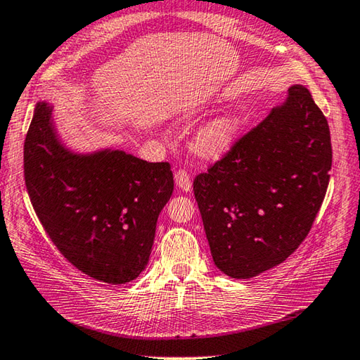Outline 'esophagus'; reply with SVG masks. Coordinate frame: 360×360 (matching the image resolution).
Here are the masks:
<instances>
[{
    "instance_id": "obj_1",
    "label": "esophagus",
    "mask_w": 360,
    "mask_h": 360,
    "mask_svg": "<svg viewBox=\"0 0 360 360\" xmlns=\"http://www.w3.org/2000/svg\"><path fill=\"white\" fill-rule=\"evenodd\" d=\"M174 184L181 192H190L192 190V181L186 170H178L174 173Z\"/></svg>"
}]
</instances>
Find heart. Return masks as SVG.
<instances>
[{"instance_id": "obj_1", "label": "heart", "mask_w": 360, "mask_h": 360, "mask_svg": "<svg viewBox=\"0 0 360 360\" xmlns=\"http://www.w3.org/2000/svg\"><path fill=\"white\" fill-rule=\"evenodd\" d=\"M202 115L201 109H190L186 112L182 118L187 122H193ZM238 120L224 115L210 120L202 128L196 132L193 146L200 156L206 159H220L224 154H228L232 146L236 143L237 134H238Z\"/></svg>"}]
</instances>
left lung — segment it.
<instances>
[{
  "label": "left lung",
  "mask_w": 360,
  "mask_h": 360,
  "mask_svg": "<svg viewBox=\"0 0 360 360\" xmlns=\"http://www.w3.org/2000/svg\"><path fill=\"white\" fill-rule=\"evenodd\" d=\"M333 165L329 126L300 84L193 192L217 269L234 279L264 273L292 255L319 214Z\"/></svg>",
  "instance_id": "left-lung-1"
}]
</instances>
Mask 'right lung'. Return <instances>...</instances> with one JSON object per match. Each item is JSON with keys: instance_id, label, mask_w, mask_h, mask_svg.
<instances>
[{"instance_id": "add662e5", "label": "right lung", "mask_w": 360, "mask_h": 360, "mask_svg": "<svg viewBox=\"0 0 360 360\" xmlns=\"http://www.w3.org/2000/svg\"><path fill=\"white\" fill-rule=\"evenodd\" d=\"M25 182L41 226L68 262L112 285L142 273L160 210L173 193L168 162L123 150L73 151L62 142L53 105L35 104L25 140Z\"/></svg>"}]
</instances>
